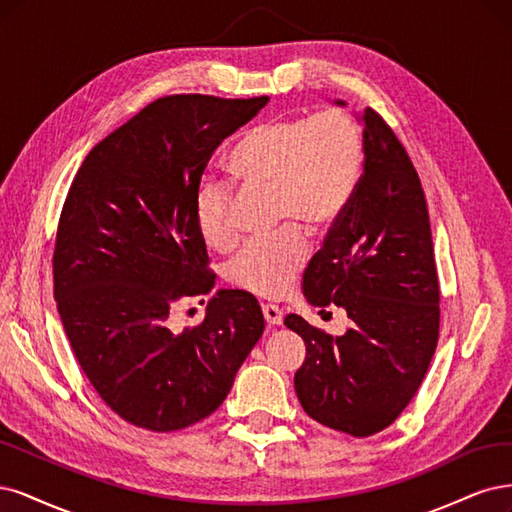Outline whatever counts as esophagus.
<instances>
[{"instance_id":"34e87169","label":"esophagus","mask_w":512,"mask_h":512,"mask_svg":"<svg viewBox=\"0 0 512 512\" xmlns=\"http://www.w3.org/2000/svg\"><path fill=\"white\" fill-rule=\"evenodd\" d=\"M263 317H266V323L270 325V327H278V325H283V310H280L278 306H272V304H266L263 306Z\"/></svg>"}]
</instances>
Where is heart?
Masks as SVG:
<instances>
[{
	"label": "heart",
	"mask_w": 512,
	"mask_h": 512,
	"mask_svg": "<svg viewBox=\"0 0 512 512\" xmlns=\"http://www.w3.org/2000/svg\"><path fill=\"white\" fill-rule=\"evenodd\" d=\"M364 163L361 131L349 112L327 108L312 117L266 123L240 140L227 159L232 183L244 193H274L278 225L319 234L344 212ZM197 234L214 251L232 249L234 189L202 180L193 193ZM306 266V244L298 232L255 240L229 263V280L259 298L276 300L291 289Z\"/></svg>",
	"instance_id": "obj_1"
}]
</instances>
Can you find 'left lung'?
Masks as SVG:
<instances>
[{"label": "left lung", "mask_w": 512, "mask_h": 512, "mask_svg": "<svg viewBox=\"0 0 512 512\" xmlns=\"http://www.w3.org/2000/svg\"><path fill=\"white\" fill-rule=\"evenodd\" d=\"M357 121L364 174L302 280L312 306L336 304L353 325L342 336L298 315L285 325L306 344L293 378L306 415L366 438L398 419L423 383L438 344L440 289L421 180L372 108Z\"/></svg>", "instance_id": "left-lung-1"}]
</instances>
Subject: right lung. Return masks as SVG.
Here are the masks:
<instances>
[{"label": "right lung", "mask_w": 512, "mask_h": 512, "mask_svg": "<svg viewBox=\"0 0 512 512\" xmlns=\"http://www.w3.org/2000/svg\"><path fill=\"white\" fill-rule=\"evenodd\" d=\"M268 102L161 97L93 148L63 204L53 255L61 323L100 398L144 430L212 415L266 327L240 289L214 293L197 327L176 332L170 315L214 287L193 193L214 151Z\"/></svg>", "instance_id": "add662e5"}]
</instances>
